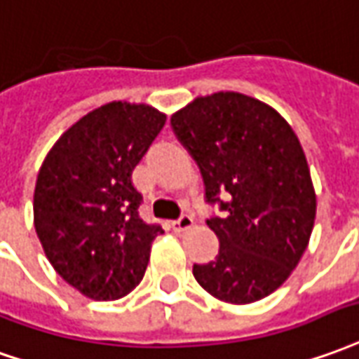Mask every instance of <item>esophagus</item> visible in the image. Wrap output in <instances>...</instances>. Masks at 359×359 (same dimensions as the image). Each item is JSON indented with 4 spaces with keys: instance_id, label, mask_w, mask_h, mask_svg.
I'll return each mask as SVG.
<instances>
[{
    "instance_id": "esophagus-1",
    "label": "esophagus",
    "mask_w": 359,
    "mask_h": 359,
    "mask_svg": "<svg viewBox=\"0 0 359 359\" xmlns=\"http://www.w3.org/2000/svg\"><path fill=\"white\" fill-rule=\"evenodd\" d=\"M192 223H194L192 215L182 214L179 219H175V222H172V229H175V231H187V229L192 227Z\"/></svg>"
}]
</instances>
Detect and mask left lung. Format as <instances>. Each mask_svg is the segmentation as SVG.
<instances>
[{"instance_id": "obj_1", "label": "left lung", "mask_w": 359, "mask_h": 359, "mask_svg": "<svg viewBox=\"0 0 359 359\" xmlns=\"http://www.w3.org/2000/svg\"><path fill=\"white\" fill-rule=\"evenodd\" d=\"M171 126L202 172L205 202L222 210L205 222L219 252L194 264L196 282L235 305L266 297L302 260L317 212L295 132L266 102L233 91L198 97Z\"/></svg>"}]
</instances>
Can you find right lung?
<instances>
[{"label": "right lung", "mask_w": 359, "mask_h": 359, "mask_svg": "<svg viewBox=\"0 0 359 359\" xmlns=\"http://www.w3.org/2000/svg\"><path fill=\"white\" fill-rule=\"evenodd\" d=\"M165 120L149 104H102L66 130L40 167L34 229L50 264L85 297L120 299L144 278L163 229L140 217L132 171Z\"/></svg>", "instance_id": "add662e5"}]
</instances>
